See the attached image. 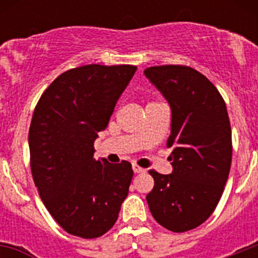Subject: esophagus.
I'll list each match as a JSON object with an SVG mask.
<instances>
[{
  "label": "esophagus",
  "mask_w": 258,
  "mask_h": 258,
  "mask_svg": "<svg viewBox=\"0 0 258 258\" xmlns=\"http://www.w3.org/2000/svg\"><path fill=\"white\" fill-rule=\"evenodd\" d=\"M133 170H134V173H137V174H138V173H143V172H145V169H143V168H141V166L136 165V164H134V165H133Z\"/></svg>",
  "instance_id": "obj_1"
}]
</instances>
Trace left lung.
<instances>
[{
  "label": "left lung",
  "mask_w": 258,
  "mask_h": 258,
  "mask_svg": "<svg viewBox=\"0 0 258 258\" xmlns=\"http://www.w3.org/2000/svg\"><path fill=\"white\" fill-rule=\"evenodd\" d=\"M172 111L168 147L172 173L151 170L147 194L152 217L174 232L192 230L209 218L229 178L232 146L226 104L216 86L184 66L145 70Z\"/></svg>",
  "instance_id": "1"
}]
</instances>
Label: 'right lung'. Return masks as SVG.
Wrapping results in <instances>:
<instances>
[{"label":"right lung","instance_id":"right-lung-1","mask_svg":"<svg viewBox=\"0 0 258 258\" xmlns=\"http://www.w3.org/2000/svg\"><path fill=\"white\" fill-rule=\"evenodd\" d=\"M136 66L88 64L56 77L33 112L31 169L41 200L68 234L93 239L115 225L133 169L121 161L95 160L104 131Z\"/></svg>","mask_w":258,"mask_h":258}]
</instances>
